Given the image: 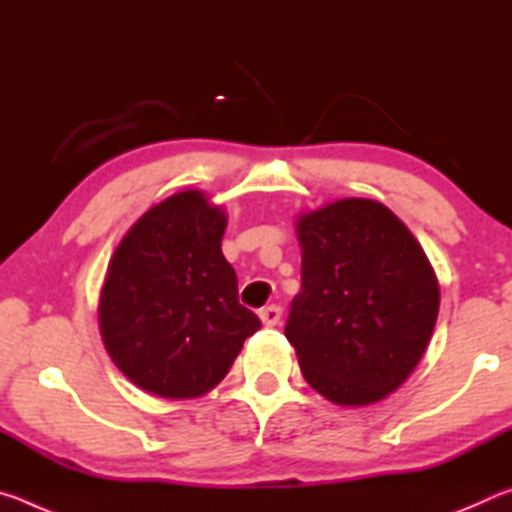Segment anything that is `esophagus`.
Returning <instances> with one entry per match:
<instances>
[{
  "mask_svg": "<svg viewBox=\"0 0 512 512\" xmlns=\"http://www.w3.org/2000/svg\"><path fill=\"white\" fill-rule=\"evenodd\" d=\"M280 316H282V309L277 305H271V307H264L262 311H259V318H262V323L266 327H273L280 323Z\"/></svg>",
  "mask_w": 512,
  "mask_h": 512,
  "instance_id": "34e87169",
  "label": "esophagus"
}]
</instances>
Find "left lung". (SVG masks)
I'll list each match as a JSON object with an SVG mask.
<instances>
[{
    "mask_svg": "<svg viewBox=\"0 0 512 512\" xmlns=\"http://www.w3.org/2000/svg\"><path fill=\"white\" fill-rule=\"evenodd\" d=\"M302 287L289 343L307 384L339 406H368L400 388L436 327V273L411 230L370 198H341L298 216Z\"/></svg>",
    "mask_w": 512,
    "mask_h": 512,
    "instance_id": "obj_1",
    "label": "left lung"
}]
</instances>
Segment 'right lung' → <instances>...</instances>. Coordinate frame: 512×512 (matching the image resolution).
Returning <instances> with one entry per match:
<instances>
[{
	"label": "right lung",
	"mask_w": 512,
	"mask_h": 512,
	"mask_svg": "<svg viewBox=\"0 0 512 512\" xmlns=\"http://www.w3.org/2000/svg\"><path fill=\"white\" fill-rule=\"evenodd\" d=\"M228 216L185 189L137 219L110 257L99 329L110 359L164 400L210 393L262 323L237 298L221 253Z\"/></svg>",
	"instance_id": "add662e5"
}]
</instances>
